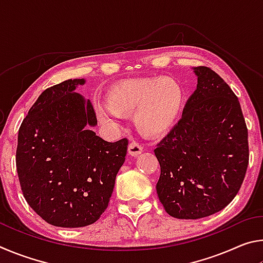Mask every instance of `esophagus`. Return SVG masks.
<instances>
[{
	"label": "esophagus",
	"mask_w": 263,
	"mask_h": 263,
	"mask_svg": "<svg viewBox=\"0 0 263 263\" xmlns=\"http://www.w3.org/2000/svg\"><path fill=\"white\" fill-rule=\"evenodd\" d=\"M127 152H128V155H131V157H138V155L142 153V147L139 144H138V142L133 141L130 145H128Z\"/></svg>",
	"instance_id": "34e87169"
}]
</instances>
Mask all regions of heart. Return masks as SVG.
Here are the masks:
<instances>
[{"label": "heart", "mask_w": 263, "mask_h": 263, "mask_svg": "<svg viewBox=\"0 0 263 263\" xmlns=\"http://www.w3.org/2000/svg\"><path fill=\"white\" fill-rule=\"evenodd\" d=\"M183 91L172 79H132L111 86L106 102H97L95 111L104 125L116 127L123 115L133 112L137 130L147 137L166 133L179 118Z\"/></svg>", "instance_id": "obj_1"}]
</instances>
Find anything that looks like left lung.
<instances>
[{
	"mask_svg": "<svg viewBox=\"0 0 263 263\" xmlns=\"http://www.w3.org/2000/svg\"><path fill=\"white\" fill-rule=\"evenodd\" d=\"M197 88L182 118L154 149L160 202L169 216L199 219L238 194L248 166V132L238 97L209 67L193 68Z\"/></svg>",
	"mask_w": 263,
	"mask_h": 263,
	"instance_id": "8db88e82",
	"label": "left lung"
}]
</instances>
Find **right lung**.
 Here are the masks:
<instances>
[{
  "label": "right lung",
  "instance_id": "add662e5",
  "mask_svg": "<svg viewBox=\"0 0 263 263\" xmlns=\"http://www.w3.org/2000/svg\"><path fill=\"white\" fill-rule=\"evenodd\" d=\"M84 79L44 90L18 131L16 167L29 205L48 224L83 228L108 208L127 139H102L91 102L75 91Z\"/></svg>",
  "mask_w": 263,
  "mask_h": 263
}]
</instances>
